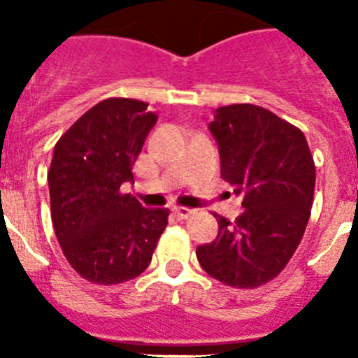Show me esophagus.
<instances>
[{
    "label": "esophagus",
    "instance_id": "34e87169",
    "mask_svg": "<svg viewBox=\"0 0 358 358\" xmlns=\"http://www.w3.org/2000/svg\"><path fill=\"white\" fill-rule=\"evenodd\" d=\"M173 212H175V215L180 217V219H189L190 215H194L196 210L185 208V206H176V208H173Z\"/></svg>",
    "mask_w": 358,
    "mask_h": 358
}]
</instances>
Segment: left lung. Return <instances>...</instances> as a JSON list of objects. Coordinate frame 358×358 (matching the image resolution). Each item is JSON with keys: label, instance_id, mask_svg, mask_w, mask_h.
<instances>
[{"label": "left lung", "instance_id": "8db88e82", "mask_svg": "<svg viewBox=\"0 0 358 358\" xmlns=\"http://www.w3.org/2000/svg\"><path fill=\"white\" fill-rule=\"evenodd\" d=\"M220 176L242 198L235 222L215 213V240L196 249L208 275L233 288H258L288 265L306 231L316 169L302 130L252 103L215 109L208 125Z\"/></svg>", "mask_w": 358, "mask_h": 358}]
</instances>
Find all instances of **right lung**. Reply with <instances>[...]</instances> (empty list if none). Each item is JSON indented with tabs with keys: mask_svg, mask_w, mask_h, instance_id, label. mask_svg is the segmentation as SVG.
<instances>
[{
	"mask_svg": "<svg viewBox=\"0 0 358 358\" xmlns=\"http://www.w3.org/2000/svg\"><path fill=\"white\" fill-rule=\"evenodd\" d=\"M155 123L146 102L115 96L56 143L48 175L52 226L66 262L90 282L120 285L145 272L168 226V208H145L122 192Z\"/></svg>",
	"mask_w": 358,
	"mask_h": 358,
	"instance_id": "right-lung-1",
	"label": "right lung"
}]
</instances>
